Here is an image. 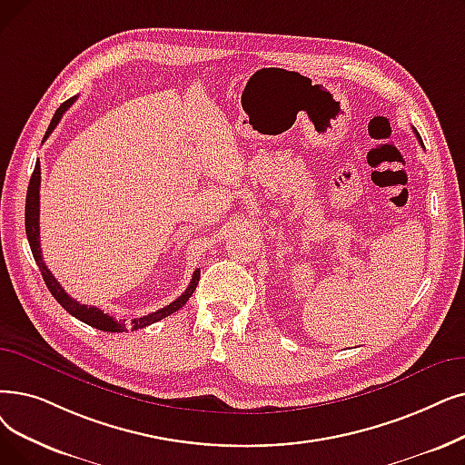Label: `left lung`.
Returning <instances> with one entry per match:
<instances>
[{
  "mask_svg": "<svg viewBox=\"0 0 465 465\" xmlns=\"http://www.w3.org/2000/svg\"><path fill=\"white\" fill-rule=\"evenodd\" d=\"M414 133H416V129H414ZM416 136H418V140H420V144H421V146H423V143H421V136H420V134H418V133H416Z\"/></svg>",
  "mask_w": 465,
  "mask_h": 465,
  "instance_id": "1",
  "label": "left lung"
}]
</instances>
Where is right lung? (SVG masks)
<instances>
[{
  "instance_id": "obj_1",
  "label": "right lung",
  "mask_w": 465,
  "mask_h": 465,
  "mask_svg": "<svg viewBox=\"0 0 465 465\" xmlns=\"http://www.w3.org/2000/svg\"><path fill=\"white\" fill-rule=\"evenodd\" d=\"M77 96H72L68 98L66 103L60 104V108L54 112L51 124H49V129L44 136V140H47V136L53 133V129L58 125L60 117L64 115V112L74 104V100ZM39 184H42V171H39V161L35 163V169L32 173V178H30V184H28V193H26V213H25V218H26V237H28V243H30V249H32V254H34V260L35 264L39 266V272H42V277L45 281L47 289L51 291V294L54 296V300L58 302L60 306H63L70 315H74L75 319L87 322V325L98 329V331H104V332H125V331H138V329H144L148 325H152V322H157L163 317H169L171 313L178 312L180 308H183L186 302L190 300V296L193 294L197 282H199V270L193 272L192 275V281L188 289L180 294L174 302H171L169 306L161 308L153 313H148L144 317H136L133 319L131 322H127V319H114L110 317L108 313H104L103 310H98L94 306H87V304H79L77 300H74L63 287H60V282L53 277V273L49 272V268L45 266L44 262V256H42V247H39Z\"/></svg>"
}]
</instances>
